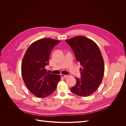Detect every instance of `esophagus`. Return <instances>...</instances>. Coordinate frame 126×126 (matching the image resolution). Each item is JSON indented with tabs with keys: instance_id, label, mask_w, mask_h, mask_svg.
<instances>
[{
	"instance_id": "obj_1",
	"label": "esophagus",
	"mask_w": 126,
	"mask_h": 126,
	"mask_svg": "<svg viewBox=\"0 0 126 126\" xmlns=\"http://www.w3.org/2000/svg\"><path fill=\"white\" fill-rule=\"evenodd\" d=\"M61 77H63V78H66L68 77V75H63V74H61L60 75Z\"/></svg>"
}]
</instances>
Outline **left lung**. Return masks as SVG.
Segmentation results:
<instances>
[{"instance_id": "left-lung-1", "label": "left lung", "mask_w": 126, "mask_h": 126, "mask_svg": "<svg viewBox=\"0 0 126 126\" xmlns=\"http://www.w3.org/2000/svg\"><path fill=\"white\" fill-rule=\"evenodd\" d=\"M74 51L76 59L82 66L81 77H75L76 84L72 87V93L80 97H88L97 90L102 82L105 65L98 45L88 38L79 36L65 40Z\"/></svg>"}]
</instances>
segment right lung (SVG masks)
<instances>
[{
	"label": "right lung",
	"instance_id": "obj_1",
	"mask_svg": "<svg viewBox=\"0 0 126 126\" xmlns=\"http://www.w3.org/2000/svg\"><path fill=\"white\" fill-rule=\"evenodd\" d=\"M59 40L43 38L33 42L27 49L21 63V74L29 90L38 98H45L55 91L59 75L49 74L45 69L50 52Z\"/></svg>",
	"mask_w": 126,
	"mask_h": 126
}]
</instances>
